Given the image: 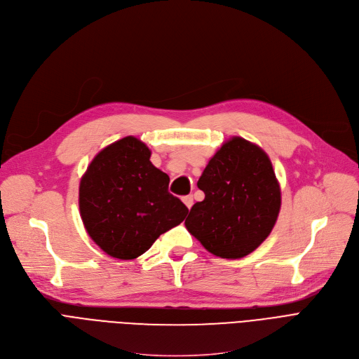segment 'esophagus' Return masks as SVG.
<instances>
[{
  "instance_id": "obj_1",
  "label": "esophagus",
  "mask_w": 359,
  "mask_h": 359,
  "mask_svg": "<svg viewBox=\"0 0 359 359\" xmlns=\"http://www.w3.org/2000/svg\"><path fill=\"white\" fill-rule=\"evenodd\" d=\"M182 201H183V203L186 205L187 209L192 208V205H194V198H192V196H183Z\"/></svg>"
}]
</instances>
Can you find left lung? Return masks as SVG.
<instances>
[{
    "instance_id": "1",
    "label": "left lung",
    "mask_w": 359,
    "mask_h": 359,
    "mask_svg": "<svg viewBox=\"0 0 359 359\" xmlns=\"http://www.w3.org/2000/svg\"><path fill=\"white\" fill-rule=\"evenodd\" d=\"M196 202L184 221L187 231L213 255L243 258L261 245L276 225L280 184L267 153L232 137L209 160Z\"/></svg>"
}]
</instances>
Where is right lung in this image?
Listing matches in <instances>:
<instances>
[{"mask_svg": "<svg viewBox=\"0 0 359 359\" xmlns=\"http://www.w3.org/2000/svg\"><path fill=\"white\" fill-rule=\"evenodd\" d=\"M135 137L118 140L93 157L79 184V210L88 235L119 259L144 254L189 212L169 194V176L153 165Z\"/></svg>", "mask_w": 359, "mask_h": 359, "instance_id": "obj_1", "label": "right lung"}]
</instances>
